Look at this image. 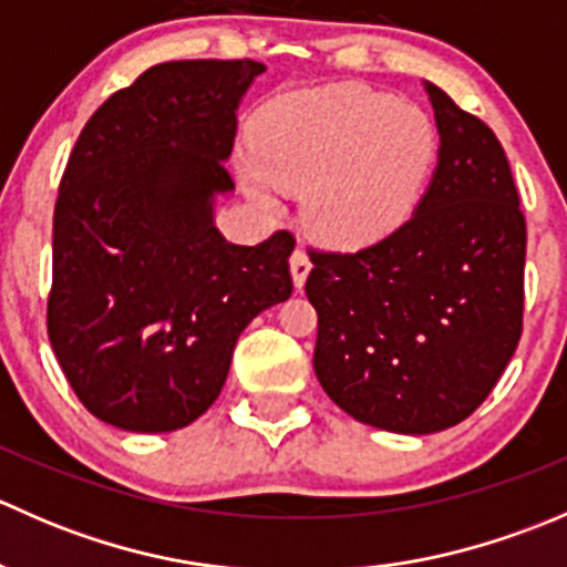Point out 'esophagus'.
I'll return each instance as SVG.
<instances>
[{"label": "esophagus", "mask_w": 567, "mask_h": 567, "mask_svg": "<svg viewBox=\"0 0 567 567\" xmlns=\"http://www.w3.org/2000/svg\"><path fill=\"white\" fill-rule=\"evenodd\" d=\"M310 268H312V262H310V257H307V251L296 249L293 255H290V274H293V285L299 290L305 288L307 277H310Z\"/></svg>", "instance_id": "34e87169"}]
</instances>
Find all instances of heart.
<instances>
[{"instance_id": "b5f03b06", "label": "heart", "mask_w": 567, "mask_h": 567, "mask_svg": "<svg viewBox=\"0 0 567 567\" xmlns=\"http://www.w3.org/2000/svg\"><path fill=\"white\" fill-rule=\"evenodd\" d=\"M439 134L420 106L362 84H326L274 99L255 123L244 181L260 203L305 194V225L329 247H368L422 199Z\"/></svg>"}]
</instances>
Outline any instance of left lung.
Here are the masks:
<instances>
[{
    "instance_id": "1",
    "label": "left lung",
    "mask_w": 567,
    "mask_h": 567,
    "mask_svg": "<svg viewBox=\"0 0 567 567\" xmlns=\"http://www.w3.org/2000/svg\"><path fill=\"white\" fill-rule=\"evenodd\" d=\"M439 164L405 225L353 255L312 251L316 375L364 425L409 436L466 420L516 353L527 225L494 131L425 82Z\"/></svg>"
}]
</instances>
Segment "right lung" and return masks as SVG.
Here are the masks:
<instances>
[{"label":"right lung","instance_id":"right-lung-1","mask_svg":"<svg viewBox=\"0 0 567 567\" xmlns=\"http://www.w3.org/2000/svg\"><path fill=\"white\" fill-rule=\"evenodd\" d=\"M255 60H175L109 95L68 158L54 208L49 340L84 409L169 433L210 409L241 331L293 293L279 230L230 244L216 197L236 188L238 104Z\"/></svg>","mask_w":567,"mask_h":567}]
</instances>
